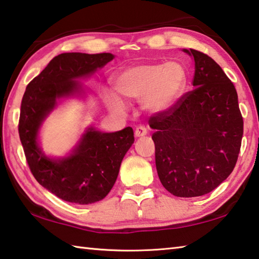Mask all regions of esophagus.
Wrapping results in <instances>:
<instances>
[{
  "instance_id": "obj_1",
  "label": "esophagus",
  "mask_w": 259,
  "mask_h": 259,
  "mask_svg": "<svg viewBox=\"0 0 259 259\" xmlns=\"http://www.w3.org/2000/svg\"><path fill=\"white\" fill-rule=\"evenodd\" d=\"M147 133H148V131H147V128L144 126H138L137 128H135V132H134L135 137H137V138L146 137Z\"/></svg>"
}]
</instances>
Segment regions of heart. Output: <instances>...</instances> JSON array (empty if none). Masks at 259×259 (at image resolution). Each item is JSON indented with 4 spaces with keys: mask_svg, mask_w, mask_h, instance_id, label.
<instances>
[{
    "mask_svg": "<svg viewBox=\"0 0 259 259\" xmlns=\"http://www.w3.org/2000/svg\"><path fill=\"white\" fill-rule=\"evenodd\" d=\"M115 85L122 97L141 99L147 111L161 113L173 107L187 89L188 70L180 61L137 63L118 72ZM107 102L112 111L125 110L124 102L115 93L107 94Z\"/></svg>",
    "mask_w": 259,
    "mask_h": 259,
    "instance_id": "obj_1",
    "label": "heart"
}]
</instances>
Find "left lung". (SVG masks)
Segmentation results:
<instances>
[{
    "instance_id": "obj_1",
    "label": "left lung",
    "mask_w": 259,
    "mask_h": 259,
    "mask_svg": "<svg viewBox=\"0 0 259 259\" xmlns=\"http://www.w3.org/2000/svg\"><path fill=\"white\" fill-rule=\"evenodd\" d=\"M194 89L173 107L155 113L156 167L167 191L181 198L209 193L232 173L241 148L243 119L238 94L220 65L197 50Z\"/></svg>"
}]
</instances>
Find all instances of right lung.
Masks as SVG:
<instances>
[{
	"instance_id": "add662e5",
	"label": "right lung",
	"mask_w": 259,
	"mask_h": 259,
	"mask_svg": "<svg viewBox=\"0 0 259 259\" xmlns=\"http://www.w3.org/2000/svg\"><path fill=\"white\" fill-rule=\"evenodd\" d=\"M111 53H61L27 85L18 131L31 174L43 188L68 202L89 205L102 200L115 184L120 164L134 143L132 127L113 133L90 127L69 156L52 159L37 143L39 127L57 100L83 89L78 78L111 61Z\"/></svg>"
}]
</instances>
